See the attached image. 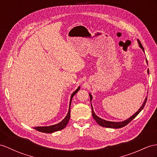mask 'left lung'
Listing matches in <instances>:
<instances>
[{
	"label": "left lung",
	"instance_id": "1",
	"mask_svg": "<svg viewBox=\"0 0 157 157\" xmlns=\"http://www.w3.org/2000/svg\"><path fill=\"white\" fill-rule=\"evenodd\" d=\"M138 43H139V47L141 48H142L143 52H144V48L143 47V45H142V44H141V43H140V40L139 39H138ZM147 72H148V73H149V70L148 69L147 71ZM89 96H90V102H91L92 99H93V97H92V95L90 94H89ZM147 101V97H146V98L144 99V102L143 103L142 106H140V108L138 110V111H137L136 113L134 114L132 117L128 118V119L125 120L124 121H122V122H111V121H105L104 119H102L101 118L98 117V116L96 115V114H95L94 110H93V106H92V105H91V106H92V114H93V117L94 119L96 121L97 123L99 125H101V127H107V128H120L123 127H124V126L130 123V122H131L132 120H133L134 118H135L137 115H138V114H139V113L141 111V110H142L144 109V106L145 104H146Z\"/></svg>",
	"mask_w": 157,
	"mask_h": 157
}]
</instances>
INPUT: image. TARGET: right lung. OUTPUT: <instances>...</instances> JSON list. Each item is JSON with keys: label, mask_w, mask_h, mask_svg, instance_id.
<instances>
[{"label": "right lung", "mask_w": 157, "mask_h": 157, "mask_svg": "<svg viewBox=\"0 0 157 157\" xmlns=\"http://www.w3.org/2000/svg\"><path fill=\"white\" fill-rule=\"evenodd\" d=\"M80 89V86L78 87V89H76L75 92L72 93L71 97V100H70V105H69V109H68V111L66 117L64 118V119L60 122V123L54 124V125H51V126H48V127H34V129L38 131H40L42 132H45V133H52L58 131H60V130L63 129L64 128L66 127V126L67 125L68 121H69L70 117H71V101H72V98L73 97L75 94L77 93V92Z\"/></svg>", "instance_id": "1"}]
</instances>
